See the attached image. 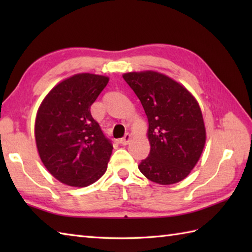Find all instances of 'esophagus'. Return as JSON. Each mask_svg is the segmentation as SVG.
I'll list each match as a JSON object with an SVG mask.
<instances>
[{
  "instance_id": "esophagus-1",
  "label": "esophagus",
  "mask_w": 252,
  "mask_h": 252,
  "mask_svg": "<svg viewBox=\"0 0 252 252\" xmlns=\"http://www.w3.org/2000/svg\"><path fill=\"white\" fill-rule=\"evenodd\" d=\"M131 140H132L131 135H130V134H126L122 138H120L119 143L121 144V145H127V144H129V143L131 142Z\"/></svg>"
}]
</instances>
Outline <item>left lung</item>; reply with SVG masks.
<instances>
[{
  "label": "left lung",
  "mask_w": 252,
  "mask_h": 252,
  "mask_svg": "<svg viewBox=\"0 0 252 252\" xmlns=\"http://www.w3.org/2000/svg\"><path fill=\"white\" fill-rule=\"evenodd\" d=\"M122 77L148 119L151 152L138 169L160 185L183 181L197 164L207 138L197 99L184 85L158 71L126 72Z\"/></svg>",
  "instance_id": "8db88e82"
}]
</instances>
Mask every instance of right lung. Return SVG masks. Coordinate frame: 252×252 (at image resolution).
Listing matches in <instances>:
<instances>
[{
	"label": "right lung",
	"instance_id": "1",
	"mask_svg": "<svg viewBox=\"0 0 252 252\" xmlns=\"http://www.w3.org/2000/svg\"><path fill=\"white\" fill-rule=\"evenodd\" d=\"M108 81L100 74H73L56 84L37 109V153L46 170L63 184L85 187L106 172L112 145L90 108Z\"/></svg>",
	"mask_w": 252,
	"mask_h": 252
}]
</instances>
